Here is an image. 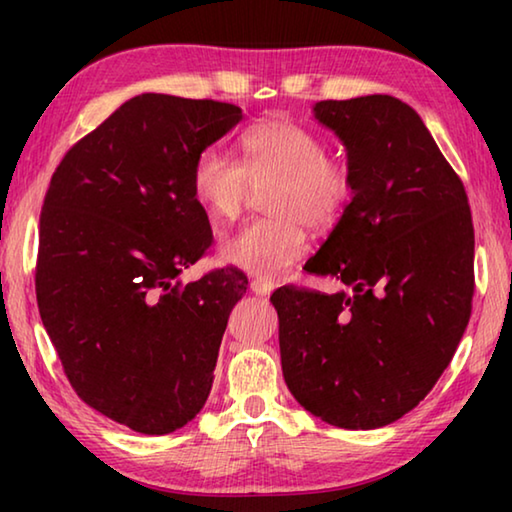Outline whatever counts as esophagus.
<instances>
[{"mask_svg": "<svg viewBox=\"0 0 512 512\" xmlns=\"http://www.w3.org/2000/svg\"><path fill=\"white\" fill-rule=\"evenodd\" d=\"M250 284H253V289L259 291V293H268L273 287L271 277L268 275H253V280H250Z\"/></svg>", "mask_w": 512, "mask_h": 512, "instance_id": "esophagus-1", "label": "esophagus"}]
</instances>
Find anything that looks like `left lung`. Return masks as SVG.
Masks as SVG:
<instances>
[{"instance_id":"left-lung-1","label":"left lung","mask_w":512,"mask_h":512,"mask_svg":"<svg viewBox=\"0 0 512 512\" xmlns=\"http://www.w3.org/2000/svg\"><path fill=\"white\" fill-rule=\"evenodd\" d=\"M241 119L232 103L133 97L67 151L42 205V325L81 400L146 436L201 413L244 291L232 268L180 277L212 244L198 162Z\"/></svg>"}]
</instances>
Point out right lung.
<instances>
[{
    "mask_svg": "<svg viewBox=\"0 0 512 512\" xmlns=\"http://www.w3.org/2000/svg\"><path fill=\"white\" fill-rule=\"evenodd\" d=\"M345 149L350 203L305 271L345 287L293 291L282 375L300 406L341 429H381L415 409L470 320L474 228L463 183L418 112L388 94L320 101Z\"/></svg>",
    "mask_w": 512,
    "mask_h": 512,
    "instance_id": "right-lung-1",
    "label": "right lung"
}]
</instances>
